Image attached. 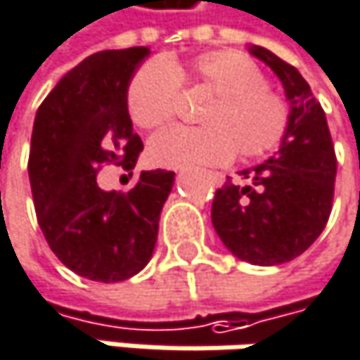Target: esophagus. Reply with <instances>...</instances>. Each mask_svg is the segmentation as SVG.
Listing matches in <instances>:
<instances>
[{
	"label": "esophagus",
	"mask_w": 360,
	"mask_h": 360,
	"mask_svg": "<svg viewBox=\"0 0 360 360\" xmlns=\"http://www.w3.org/2000/svg\"><path fill=\"white\" fill-rule=\"evenodd\" d=\"M211 179H213V184H217V186L224 184V174L221 172H211Z\"/></svg>",
	"instance_id": "34e87169"
}]
</instances>
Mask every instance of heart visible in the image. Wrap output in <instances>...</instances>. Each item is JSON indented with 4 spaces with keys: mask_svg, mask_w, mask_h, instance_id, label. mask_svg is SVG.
<instances>
[{
    "mask_svg": "<svg viewBox=\"0 0 360 360\" xmlns=\"http://www.w3.org/2000/svg\"><path fill=\"white\" fill-rule=\"evenodd\" d=\"M207 90L200 128H170L149 141V158L168 168L221 164L234 153L243 160L270 153L289 124L287 103L266 86L264 71L243 52L215 50L188 67L164 60L145 63L128 86V113L145 130L166 126L179 105L181 84Z\"/></svg>",
    "mask_w": 360,
    "mask_h": 360,
    "instance_id": "heart-1",
    "label": "heart"
}]
</instances>
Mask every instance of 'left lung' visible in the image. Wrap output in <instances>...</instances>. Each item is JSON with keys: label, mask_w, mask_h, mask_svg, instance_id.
Here are the masks:
<instances>
[{"label": "left lung", "mask_w": 360, "mask_h": 360, "mask_svg": "<svg viewBox=\"0 0 360 360\" xmlns=\"http://www.w3.org/2000/svg\"><path fill=\"white\" fill-rule=\"evenodd\" d=\"M249 52L281 79L289 124L264 164L245 168L215 192L211 219L226 249L253 266H278L302 255L325 230L338 160L327 117L302 73L262 46Z\"/></svg>", "instance_id": "1"}]
</instances>
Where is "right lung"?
Returning <instances> with one entry per match:
<instances>
[{"mask_svg": "<svg viewBox=\"0 0 360 360\" xmlns=\"http://www.w3.org/2000/svg\"><path fill=\"white\" fill-rule=\"evenodd\" d=\"M147 56L145 46L88 56L60 77L33 122L29 181L37 224L52 253L96 283H120L147 266L174 184V172L160 168L143 170L126 194L96 184L103 164L132 170L143 151L126 96Z\"/></svg>", "mask_w": 360, "mask_h": 360, "instance_id": "obj_1", "label": "right lung"}]
</instances>
